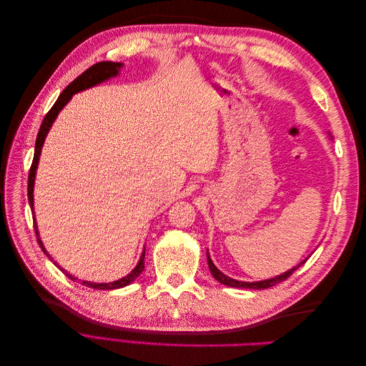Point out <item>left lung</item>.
<instances>
[{
    "label": "left lung",
    "mask_w": 366,
    "mask_h": 366,
    "mask_svg": "<svg viewBox=\"0 0 366 366\" xmlns=\"http://www.w3.org/2000/svg\"><path fill=\"white\" fill-rule=\"evenodd\" d=\"M328 136H330V139H331L330 132H328ZM206 257H207L209 270H210V273H212V276H214V278H215L218 282L224 284V285H227V287H235V289H252V290H264V289H269V287H273V285H276V284H280V282L285 281L296 269L301 267V265L307 261V259L301 261V262H299V264L296 265V267H293V269H290V270H287V272H284V273H281V274H278V276H274V278L264 280V281H254V282H246V281H238V280H234V278H229L227 274H224L223 272L218 270V269L215 267V264L212 262V259H210L209 252L206 253Z\"/></svg>",
    "instance_id": "8db88e82"
}]
</instances>
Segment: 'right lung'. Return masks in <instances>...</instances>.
I'll list each match as a JSON object with an SVG mask.
<instances>
[{"label":"right lung","mask_w":366,"mask_h":366,"mask_svg":"<svg viewBox=\"0 0 366 366\" xmlns=\"http://www.w3.org/2000/svg\"><path fill=\"white\" fill-rule=\"evenodd\" d=\"M124 67V64L122 62H112V61H105V62H97L94 65H92L90 69L85 70L81 76H77L76 79L65 88V90L59 94L58 101L54 102V105L51 107L50 112L47 113L46 119L42 120L39 132H38V137H36V143H35V156H33V162H31V168L29 172V186H27V195H29V203L31 207V214H33V221H35V232H36V238L39 246L42 249V252L47 254L50 258V261H53V258L50 257V253L44 247L42 241L39 238V230L36 226V218H35V210H33V189H35V179H36V169H38V164H39V157H41V151L44 147V142H46V137L49 134V131L51 128V125L54 124V120H56L58 114L61 113V109L70 102V99L73 97V94L76 93H81L84 90H88V88H93L99 84H102L105 81H109L112 77H116L120 74V69ZM54 265H58V269H61L64 272L65 276H69L71 281H77L81 282L82 285L90 287V289H96V290H114V289H122V287H127L129 285L132 281H136L139 278V274L145 269V247H143V252L140 254V259L137 262V265L134 269H132L127 276L124 278H120L117 281L113 282H92V281H82V280H77L76 276L70 274L67 270H64L59 264H56V261H53Z\"/></svg>","instance_id":"obj_1"}]
</instances>
